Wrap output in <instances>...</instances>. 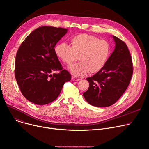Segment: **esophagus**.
<instances>
[{"label":"esophagus","mask_w":149,"mask_h":149,"mask_svg":"<svg viewBox=\"0 0 149 149\" xmlns=\"http://www.w3.org/2000/svg\"><path fill=\"white\" fill-rule=\"evenodd\" d=\"M72 80H73L74 81H79L80 80L79 79H77V78H76V77H72Z\"/></svg>","instance_id":"obj_1"}]
</instances>
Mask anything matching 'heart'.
Here are the masks:
<instances>
[{"instance_id":"b5f03b06","label":"heart","mask_w":149,"mask_h":149,"mask_svg":"<svg viewBox=\"0 0 149 149\" xmlns=\"http://www.w3.org/2000/svg\"><path fill=\"white\" fill-rule=\"evenodd\" d=\"M70 46L65 43L57 44L55 47V53L68 65L72 64L78 57L80 61L69 68L75 77H83L89 72L91 74L99 72L106 65L110 56L109 43L88 34L73 36L70 40Z\"/></svg>"}]
</instances>
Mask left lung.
Instances as JSON below:
<instances>
[{"mask_svg": "<svg viewBox=\"0 0 149 149\" xmlns=\"http://www.w3.org/2000/svg\"><path fill=\"white\" fill-rule=\"evenodd\" d=\"M115 46L104 68L86 80L89 83L83 97L96 107H108L116 103L126 91L133 74L132 60L127 45L112 36Z\"/></svg>", "mask_w": 149, "mask_h": 149, "instance_id": "obj_1", "label": "left lung"}]
</instances>
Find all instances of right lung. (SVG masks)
I'll list each match as a JSON object with an SVG mask.
<instances>
[{
	"instance_id": "add662e5",
	"label": "right lung",
	"mask_w": 149,
	"mask_h": 149,
	"mask_svg": "<svg viewBox=\"0 0 149 149\" xmlns=\"http://www.w3.org/2000/svg\"><path fill=\"white\" fill-rule=\"evenodd\" d=\"M68 29L49 26L33 31L22 42L15 61V77L23 95L31 102L44 105L52 102L71 75L55 53L57 43ZM60 70L58 74L51 73Z\"/></svg>"
}]
</instances>
